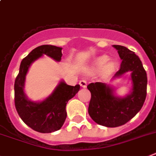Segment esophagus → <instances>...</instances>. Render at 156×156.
Here are the masks:
<instances>
[{"instance_id":"obj_1","label":"esophagus","mask_w":156,"mask_h":156,"mask_svg":"<svg viewBox=\"0 0 156 156\" xmlns=\"http://www.w3.org/2000/svg\"><path fill=\"white\" fill-rule=\"evenodd\" d=\"M80 85L82 87H87V81L84 80H82L80 81Z\"/></svg>"}]
</instances>
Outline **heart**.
<instances>
[{
	"instance_id": "1",
	"label": "heart",
	"mask_w": 156,
	"mask_h": 156,
	"mask_svg": "<svg viewBox=\"0 0 156 156\" xmlns=\"http://www.w3.org/2000/svg\"><path fill=\"white\" fill-rule=\"evenodd\" d=\"M108 61V57L107 56H101L99 58H97L94 62V67L95 69L102 67V65H104L106 62ZM115 69V63L114 62H107L106 65L103 66V71L105 73H110Z\"/></svg>"
}]
</instances>
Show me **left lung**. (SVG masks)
Returning <instances> with one entry per match:
<instances>
[{
  "label": "left lung",
  "mask_w": 156,
  "mask_h": 156,
  "mask_svg": "<svg viewBox=\"0 0 156 156\" xmlns=\"http://www.w3.org/2000/svg\"><path fill=\"white\" fill-rule=\"evenodd\" d=\"M114 46L122 59L120 69L113 79L131 72L133 88L126 97L114 94V90L106 83L96 82L87 85L91 98L88 114L94 122L106 127H118L127 123L139 112L147 95V73L142 62L134 52L119 45Z\"/></svg>",
  "instance_id": "obj_1"
}]
</instances>
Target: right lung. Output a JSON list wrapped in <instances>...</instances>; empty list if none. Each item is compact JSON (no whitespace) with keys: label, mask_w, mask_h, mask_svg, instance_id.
I'll return each instance as SVG.
<instances>
[{"label":"right lung","mask_w":156,"mask_h":156,"mask_svg":"<svg viewBox=\"0 0 156 156\" xmlns=\"http://www.w3.org/2000/svg\"><path fill=\"white\" fill-rule=\"evenodd\" d=\"M62 48L51 45H42L36 47L21 62L20 72L15 80V106L21 119L34 131L50 133L59 130L66 117V104L80 90V85L70 86L61 81L54 92L42 102H32L26 96L25 78L30 65L43 54L57 62L62 59Z\"/></svg>","instance_id":"right-lung-1"}]
</instances>
